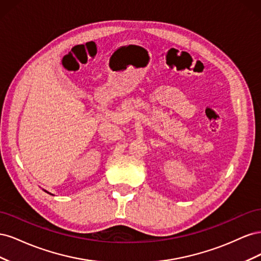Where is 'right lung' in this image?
Masks as SVG:
<instances>
[{
	"label": "right lung",
	"instance_id": "obj_1",
	"mask_svg": "<svg viewBox=\"0 0 261 261\" xmlns=\"http://www.w3.org/2000/svg\"><path fill=\"white\" fill-rule=\"evenodd\" d=\"M46 193H48V192H46Z\"/></svg>",
	"mask_w": 261,
	"mask_h": 261
}]
</instances>
